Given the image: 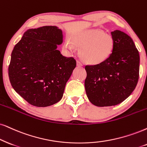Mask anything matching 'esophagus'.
<instances>
[{
  "mask_svg": "<svg viewBox=\"0 0 147 147\" xmlns=\"http://www.w3.org/2000/svg\"><path fill=\"white\" fill-rule=\"evenodd\" d=\"M77 66H83V62L80 60H77Z\"/></svg>",
  "mask_w": 147,
  "mask_h": 147,
  "instance_id": "esophagus-1",
  "label": "esophagus"
}]
</instances>
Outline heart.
Segmentation results:
<instances>
[{"mask_svg": "<svg viewBox=\"0 0 147 147\" xmlns=\"http://www.w3.org/2000/svg\"><path fill=\"white\" fill-rule=\"evenodd\" d=\"M74 43L81 47L80 56L85 62L90 64H99L107 60L112 54L115 42L111 34H106L99 29L85 30L74 36ZM64 46L73 51L74 46L66 40Z\"/></svg>", "mask_w": 147, "mask_h": 147, "instance_id": "1", "label": "heart"}]
</instances>
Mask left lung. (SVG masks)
<instances>
[{
	"instance_id": "left-lung-1",
	"label": "left lung",
	"mask_w": 147,
	"mask_h": 147,
	"mask_svg": "<svg viewBox=\"0 0 147 147\" xmlns=\"http://www.w3.org/2000/svg\"><path fill=\"white\" fill-rule=\"evenodd\" d=\"M111 35L115 45L110 57L101 64L85 66L87 98L100 107L124 101L134 90L139 78L140 55L133 40L117 30Z\"/></svg>"
}]
</instances>
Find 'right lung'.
I'll use <instances>...</instances> for the list:
<instances>
[{
	"instance_id": "obj_1",
	"label": "right lung",
	"mask_w": 147,
	"mask_h": 147,
	"mask_svg": "<svg viewBox=\"0 0 147 147\" xmlns=\"http://www.w3.org/2000/svg\"><path fill=\"white\" fill-rule=\"evenodd\" d=\"M63 41L56 26L26 31L13 49L9 77L14 90L31 105L45 107L62 99L65 85L77 65L73 57L57 49Z\"/></svg>"
}]
</instances>
